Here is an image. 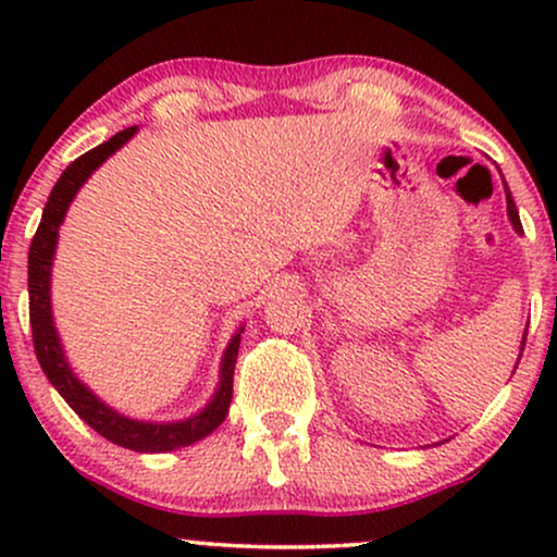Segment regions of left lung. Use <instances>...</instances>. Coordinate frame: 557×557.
<instances>
[{
    "label": "left lung",
    "mask_w": 557,
    "mask_h": 557,
    "mask_svg": "<svg viewBox=\"0 0 557 557\" xmlns=\"http://www.w3.org/2000/svg\"><path fill=\"white\" fill-rule=\"evenodd\" d=\"M503 185H505V181H503ZM505 201H508V220H510V225H513L516 233L523 235V227H521V220H519V209H516L513 196H510L508 185H505ZM523 343H527V335H523V341H521V350H523ZM516 363H519V361H516Z\"/></svg>",
    "instance_id": "1"
}]
</instances>
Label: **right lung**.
<instances>
[{"label": "right lung", "mask_w": 557, "mask_h": 557, "mask_svg": "<svg viewBox=\"0 0 557 557\" xmlns=\"http://www.w3.org/2000/svg\"><path fill=\"white\" fill-rule=\"evenodd\" d=\"M136 125L125 127L117 136H112L101 146H96V149L86 151V154L75 159V162L62 172V177L57 181L52 194H49V201L41 214V225H38L28 251L30 330H34L36 359L41 363L47 380L52 382L57 393L67 400V406L73 408L91 430H96L101 437H107L114 445L127 447V450L168 453L175 450V447L198 443V440L212 434L216 426L225 421L230 400H233V372L235 359H238L243 327L230 337L225 356H222L220 363V385H216L212 400H209L201 411L181 421H140L114 411L112 406H107L104 400L96 398L91 389L75 376L73 367L67 363L60 335H57L52 314V264L57 238H60V225L65 222L70 203H73L81 185L94 175V170H99L120 146H125L127 140L136 136Z\"/></svg>", "instance_id": "add662e5"}]
</instances>
